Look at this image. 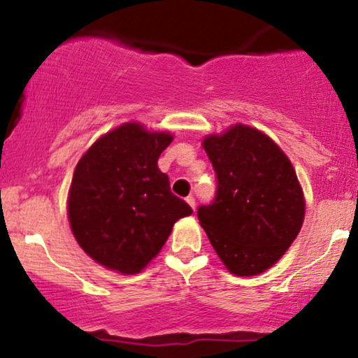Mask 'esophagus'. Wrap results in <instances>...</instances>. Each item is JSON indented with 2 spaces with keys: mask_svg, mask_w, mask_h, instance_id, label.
I'll list each match as a JSON object with an SVG mask.
<instances>
[{
  "mask_svg": "<svg viewBox=\"0 0 358 358\" xmlns=\"http://www.w3.org/2000/svg\"><path fill=\"white\" fill-rule=\"evenodd\" d=\"M185 202H187L190 207H192V210H195V199H194V195H189V197L185 199Z\"/></svg>",
  "mask_w": 358,
  "mask_h": 358,
  "instance_id": "34e87169",
  "label": "esophagus"
}]
</instances>
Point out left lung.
Wrapping results in <instances>:
<instances>
[{"instance_id": "8db88e82", "label": "left lung", "mask_w": 358, "mask_h": 358, "mask_svg": "<svg viewBox=\"0 0 358 358\" xmlns=\"http://www.w3.org/2000/svg\"><path fill=\"white\" fill-rule=\"evenodd\" d=\"M203 148L217 192L212 203L199 207V222L229 272L257 275L301 229L305 199L295 169L272 138L248 125L208 135Z\"/></svg>"}]
</instances>
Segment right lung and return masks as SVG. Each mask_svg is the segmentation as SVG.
<instances>
[{
	"instance_id": "1",
	"label": "right lung",
	"mask_w": 358,
	"mask_h": 358,
	"mask_svg": "<svg viewBox=\"0 0 358 358\" xmlns=\"http://www.w3.org/2000/svg\"><path fill=\"white\" fill-rule=\"evenodd\" d=\"M171 141L168 131L129 122L101 136L76 164L68 218L78 244L101 266L138 273L168 241L174 223L192 213L158 168Z\"/></svg>"
}]
</instances>
